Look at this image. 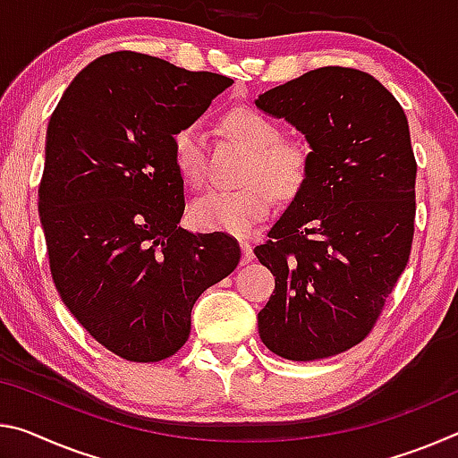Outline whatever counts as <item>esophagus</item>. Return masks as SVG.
Segmentation results:
<instances>
[{
	"mask_svg": "<svg viewBox=\"0 0 458 458\" xmlns=\"http://www.w3.org/2000/svg\"><path fill=\"white\" fill-rule=\"evenodd\" d=\"M241 249H242V265H249L252 259H255V252H252V246L249 242H241Z\"/></svg>",
	"mask_w": 458,
	"mask_h": 458,
	"instance_id": "obj_1",
	"label": "esophagus"
}]
</instances>
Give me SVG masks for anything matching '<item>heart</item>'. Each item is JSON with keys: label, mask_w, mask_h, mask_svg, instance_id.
<instances>
[{"label": "heart", "mask_w": 458, "mask_h": 458, "mask_svg": "<svg viewBox=\"0 0 458 458\" xmlns=\"http://www.w3.org/2000/svg\"><path fill=\"white\" fill-rule=\"evenodd\" d=\"M226 132L250 152L244 166V187L234 191L212 190L199 195L190 208V222L198 230L242 236L268 216L273 195L293 199L310 175V152L295 142H281L277 122L252 107H236L224 115ZM173 158L185 183L201 185L203 148L195 126L181 128L173 136Z\"/></svg>", "instance_id": "heart-1"}]
</instances>
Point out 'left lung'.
<instances>
[{"mask_svg":"<svg viewBox=\"0 0 458 458\" xmlns=\"http://www.w3.org/2000/svg\"><path fill=\"white\" fill-rule=\"evenodd\" d=\"M306 136L310 175L257 259L275 275L259 336L289 360L359 344L408 265L416 158L399 101L369 72L322 67L255 99Z\"/></svg>","mask_w":458,"mask_h":458,"instance_id":"obj_1","label":"left lung"}]
</instances>
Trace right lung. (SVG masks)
I'll return each instance as SVG.
<instances>
[{
	"mask_svg": "<svg viewBox=\"0 0 458 458\" xmlns=\"http://www.w3.org/2000/svg\"><path fill=\"white\" fill-rule=\"evenodd\" d=\"M232 83L120 50L87 64L50 115L38 190L50 275L75 320L126 360L175 354L193 303L241 260L232 236L177 226L173 158L177 130Z\"/></svg>",
	"mask_w": 458,
	"mask_h": 458,
	"instance_id": "obj_1",
	"label": "right lung"
}]
</instances>
